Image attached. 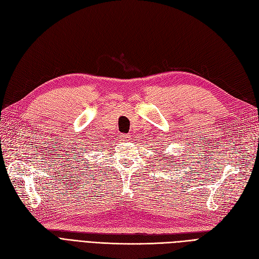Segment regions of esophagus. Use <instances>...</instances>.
Here are the masks:
<instances>
[{
    "label": "esophagus",
    "instance_id": "esophagus-1",
    "mask_svg": "<svg viewBox=\"0 0 259 259\" xmlns=\"http://www.w3.org/2000/svg\"><path fill=\"white\" fill-rule=\"evenodd\" d=\"M129 138H130L129 136H125V137H124V140H129Z\"/></svg>",
    "mask_w": 259,
    "mask_h": 259
}]
</instances>
